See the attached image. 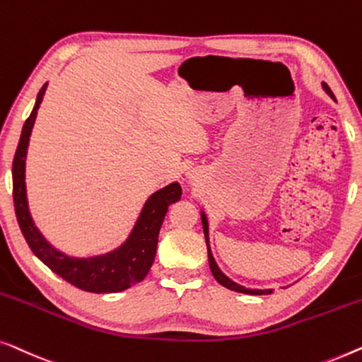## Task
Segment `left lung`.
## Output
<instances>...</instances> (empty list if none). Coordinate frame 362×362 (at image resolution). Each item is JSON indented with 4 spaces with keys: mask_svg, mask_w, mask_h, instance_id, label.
<instances>
[{
    "mask_svg": "<svg viewBox=\"0 0 362 362\" xmlns=\"http://www.w3.org/2000/svg\"><path fill=\"white\" fill-rule=\"evenodd\" d=\"M322 86H323V90L327 91V93L332 96V98L336 101V98H334V95L332 93V90H329V86L325 83H322ZM200 215H202V225H203V233H205V241H206V247H208V262H210V269H211V274H213V277L216 279V282L218 284H221L223 287H226V288H230V290H234V292H239V293H247V295H269V293H272V288H246V287H243V285H239V284H236L234 281H231L230 277L228 276H225V274L221 272V269L218 267V264H216V261H215V257H213V254H211V247H210V234H208V220H206V215H205V211H200Z\"/></svg>",
    "mask_w": 362,
    "mask_h": 362,
    "instance_id": "8db88e82",
    "label": "left lung"
}]
</instances>
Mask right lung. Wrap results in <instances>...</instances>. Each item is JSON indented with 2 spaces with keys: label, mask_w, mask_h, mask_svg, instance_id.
<instances>
[{
  "label": "right lung",
  "mask_w": 362,
  "mask_h": 362,
  "mask_svg": "<svg viewBox=\"0 0 362 362\" xmlns=\"http://www.w3.org/2000/svg\"><path fill=\"white\" fill-rule=\"evenodd\" d=\"M45 90H47V83H44L40 88L33 113L23 126L21 139H19L13 160V200L19 228H21L30 251L64 281L85 290V292H123L134 284L141 282L149 272L156 257L157 239H159L165 213L172 203L180 200L182 187L179 182H172L152 193L142 206L129 236L113 251L98 254V256L75 257L55 249L34 225L26 193V156L29 137Z\"/></svg>",
  "instance_id": "1"
}]
</instances>
